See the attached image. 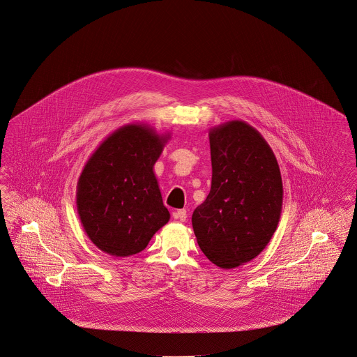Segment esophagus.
Instances as JSON below:
<instances>
[{
  "mask_svg": "<svg viewBox=\"0 0 357 357\" xmlns=\"http://www.w3.org/2000/svg\"><path fill=\"white\" fill-rule=\"evenodd\" d=\"M174 219L179 220V221H186L188 220L186 209H179V211L174 212Z\"/></svg>",
  "mask_w": 357,
  "mask_h": 357,
  "instance_id": "obj_1",
  "label": "esophagus"
}]
</instances>
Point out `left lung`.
<instances>
[{
	"instance_id": "left-lung-1",
	"label": "left lung",
	"mask_w": 357,
	"mask_h": 357,
	"mask_svg": "<svg viewBox=\"0 0 357 357\" xmlns=\"http://www.w3.org/2000/svg\"><path fill=\"white\" fill-rule=\"evenodd\" d=\"M212 186L192 212V229L206 258L222 269L254 259L271 242L282 208L275 153L245 121L209 130Z\"/></svg>"
}]
</instances>
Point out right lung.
<instances>
[{
	"label": "right lung",
	"instance_id": "1",
	"mask_svg": "<svg viewBox=\"0 0 357 357\" xmlns=\"http://www.w3.org/2000/svg\"><path fill=\"white\" fill-rule=\"evenodd\" d=\"M169 135L142 123L112 132L91 155L77 182L82 228L99 250L129 257L148 246L168 222L153 165Z\"/></svg>",
	"mask_w": 357,
	"mask_h": 357
}]
</instances>
